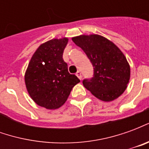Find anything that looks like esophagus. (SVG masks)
Wrapping results in <instances>:
<instances>
[{
  "label": "esophagus",
  "instance_id": "1",
  "mask_svg": "<svg viewBox=\"0 0 149 149\" xmlns=\"http://www.w3.org/2000/svg\"><path fill=\"white\" fill-rule=\"evenodd\" d=\"M76 75H77V77L80 80H81V78H82V76H81V72H79L78 71L77 73H76Z\"/></svg>",
  "mask_w": 149,
  "mask_h": 149
}]
</instances>
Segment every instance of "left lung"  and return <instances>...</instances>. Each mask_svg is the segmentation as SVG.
<instances>
[{
  "label": "left lung",
  "mask_w": 149,
  "mask_h": 149,
  "mask_svg": "<svg viewBox=\"0 0 149 149\" xmlns=\"http://www.w3.org/2000/svg\"><path fill=\"white\" fill-rule=\"evenodd\" d=\"M72 40L85 52L93 66V77L84 79V87L103 101L118 98L130 79V66L120 49L109 40L97 34L81 35Z\"/></svg>",
  "instance_id": "8db88e82"
}]
</instances>
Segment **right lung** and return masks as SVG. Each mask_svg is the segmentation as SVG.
Instances as JSON below:
<instances>
[{
  "mask_svg": "<svg viewBox=\"0 0 149 149\" xmlns=\"http://www.w3.org/2000/svg\"><path fill=\"white\" fill-rule=\"evenodd\" d=\"M66 37L52 39L39 46L32 56L24 74V82L35 103L47 109L62 106L72 88L80 82L68 71L63 52L68 44Z\"/></svg>",
  "mask_w": 149,
  "mask_h": 149,
  "instance_id": "obj_1",
  "label": "right lung"
}]
</instances>
